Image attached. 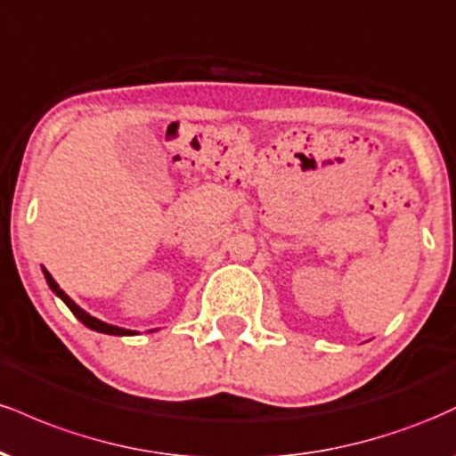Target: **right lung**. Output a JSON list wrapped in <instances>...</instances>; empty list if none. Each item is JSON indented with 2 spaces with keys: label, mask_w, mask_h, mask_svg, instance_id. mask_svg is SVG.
<instances>
[{
  "label": "right lung",
  "mask_w": 456,
  "mask_h": 456,
  "mask_svg": "<svg viewBox=\"0 0 456 456\" xmlns=\"http://www.w3.org/2000/svg\"><path fill=\"white\" fill-rule=\"evenodd\" d=\"M45 279H46V282H49V287L51 289H53V294L55 296H60L61 300L66 302V306L70 308L72 311V315H75L78 322L83 323V326H87L90 330H96V332H102V334H118V337H126V334H134L133 330H124V328H118V326H111V323H104V322H101V319H96V317H92L90 313H86L83 311L81 306H77L75 302L70 300V297H68L64 291L60 289V285H57V282L53 281V276L49 274V272L45 270Z\"/></svg>",
  "instance_id": "right-lung-1"
}]
</instances>
